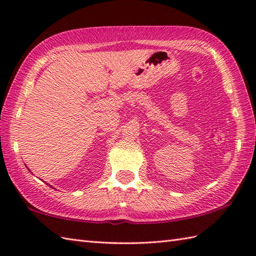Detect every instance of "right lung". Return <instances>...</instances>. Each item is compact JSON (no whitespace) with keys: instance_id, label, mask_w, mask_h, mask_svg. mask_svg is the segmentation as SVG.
<instances>
[{"instance_id":"1","label":"right lung","mask_w":256,"mask_h":256,"mask_svg":"<svg viewBox=\"0 0 256 256\" xmlns=\"http://www.w3.org/2000/svg\"><path fill=\"white\" fill-rule=\"evenodd\" d=\"M50 187H52V186H50Z\"/></svg>"}]
</instances>
